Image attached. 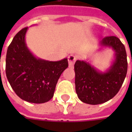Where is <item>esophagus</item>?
<instances>
[{"label": "esophagus", "instance_id": "obj_1", "mask_svg": "<svg viewBox=\"0 0 132 132\" xmlns=\"http://www.w3.org/2000/svg\"><path fill=\"white\" fill-rule=\"evenodd\" d=\"M76 60V56L73 54H71L69 55V57H68V61H69V66L72 68L73 65H74L75 61Z\"/></svg>", "mask_w": 132, "mask_h": 132}]
</instances>
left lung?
<instances>
[{"mask_svg": "<svg viewBox=\"0 0 132 132\" xmlns=\"http://www.w3.org/2000/svg\"><path fill=\"white\" fill-rule=\"evenodd\" d=\"M100 45L114 52V60L105 72H101L85 61L74 65L76 91L82 102L98 105L112 99L119 92L127 72V53L124 44L114 36L106 37Z\"/></svg>", "mask_w": 132, "mask_h": 132, "instance_id": "1", "label": "left lung"}]
</instances>
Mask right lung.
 Segmentation results:
<instances>
[{
  "mask_svg": "<svg viewBox=\"0 0 132 132\" xmlns=\"http://www.w3.org/2000/svg\"><path fill=\"white\" fill-rule=\"evenodd\" d=\"M28 27L16 34L8 46L5 73L18 96L32 103L48 102L54 96L61 73L68 68V59L49 61L37 58L27 48L25 35Z\"/></svg>",
  "mask_w": 132,
  "mask_h": 132,
  "instance_id": "obj_1",
  "label": "right lung"
}]
</instances>
